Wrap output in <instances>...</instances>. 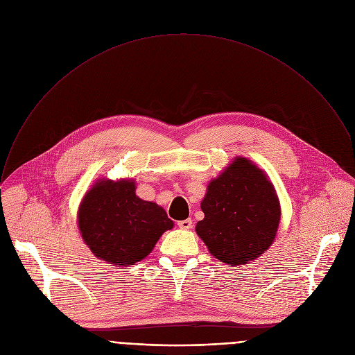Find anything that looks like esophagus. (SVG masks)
<instances>
[{
    "instance_id": "esophagus-1",
    "label": "esophagus",
    "mask_w": 355,
    "mask_h": 355,
    "mask_svg": "<svg viewBox=\"0 0 355 355\" xmlns=\"http://www.w3.org/2000/svg\"><path fill=\"white\" fill-rule=\"evenodd\" d=\"M178 227L184 229V230H189L192 227V220L191 219H185V220H180L178 222Z\"/></svg>"
}]
</instances>
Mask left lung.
Returning <instances> with one entry per match:
<instances>
[{
    "label": "left lung",
    "mask_w": 355,
    "mask_h": 355,
    "mask_svg": "<svg viewBox=\"0 0 355 355\" xmlns=\"http://www.w3.org/2000/svg\"><path fill=\"white\" fill-rule=\"evenodd\" d=\"M205 218L195 226L211 254L229 266L259 259L274 243L281 220L277 191L257 164L233 162L207 187L200 202Z\"/></svg>",
    "instance_id": "left-lung-1"
}]
</instances>
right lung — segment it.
<instances>
[{"instance_id": "1", "label": "right lung", "mask_w": 355, "mask_h": 355, "mask_svg": "<svg viewBox=\"0 0 355 355\" xmlns=\"http://www.w3.org/2000/svg\"><path fill=\"white\" fill-rule=\"evenodd\" d=\"M77 222L92 254L114 267L141 261L174 227L160 205L136 195V181L130 178L96 180L83 196Z\"/></svg>"}]
</instances>
